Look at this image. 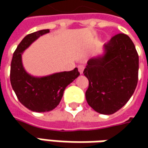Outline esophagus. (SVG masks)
<instances>
[{"instance_id": "34e87169", "label": "esophagus", "mask_w": 148, "mask_h": 148, "mask_svg": "<svg viewBox=\"0 0 148 148\" xmlns=\"http://www.w3.org/2000/svg\"><path fill=\"white\" fill-rule=\"evenodd\" d=\"M78 71H79V72L81 73V74H82L83 73V71H84V68H85V66L83 65H79L78 66Z\"/></svg>"}]
</instances>
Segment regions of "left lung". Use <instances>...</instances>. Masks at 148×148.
I'll return each instance as SVG.
<instances>
[{
  "label": "left lung",
  "instance_id": "left-lung-1",
  "mask_svg": "<svg viewBox=\"0 0 148 148\" xmlns=\"http://www.w3.org/2000/svg\"><path fill=\"white\" fill-rule=\"evenodd\" d=\"M103 56L91 58L83 71L89 81L88 105L102 114H112L128 101L138 80V54L133 41L118 34L104 46Z\"/></svg>",
  "mask_w": 148,
  "mask_h": 148
}]
</instances>
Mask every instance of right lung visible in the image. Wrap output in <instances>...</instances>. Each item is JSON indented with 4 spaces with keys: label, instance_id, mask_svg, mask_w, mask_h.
<instances>
[{
    "label": "right lung",
    "instance_id": "obj_1",
    "mask_svg": "<svg viewBox=\"0 0 148 148\" xmlns=\"http://www.w3.org/2000/svg\"><path fill=\"white\" fill-rule=\"evenodd\" d=\"M47 33H49V29L26 35L15 49L10 64V84L17 98L27 109L38 113L55 109L59 105L66 87L80 75L77 67L72 71L43 77H32L26 72L21 55L34 41Z\"/></svg>",
    "mask_w": 148,
    "mask_h": 148
}]
</instances>
